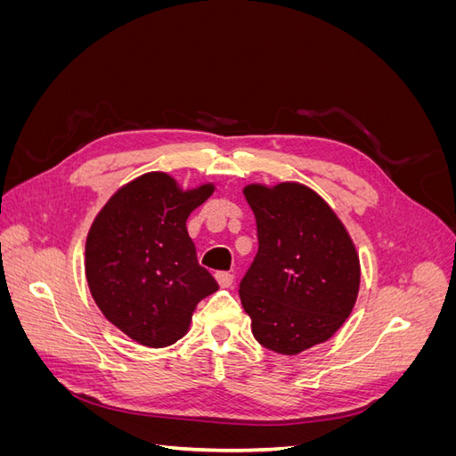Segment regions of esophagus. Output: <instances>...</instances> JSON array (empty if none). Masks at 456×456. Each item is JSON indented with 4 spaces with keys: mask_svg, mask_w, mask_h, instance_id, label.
Returning a JSON list of instances; mask_svg holds the SVG:
<instances>
[{
    "mask_svg": "<svg viewBox=\"0 0 456 456\" xmlns=\"http://www.w3.org/2000/svg\"><path fill=\"white\" fill-rule=\"evenodd\" d=\"M215 280L220 285V289H230L233 283V275L228 272H218V273H215Z\"/></svg>",
    "mask_w": 456,
    "mask_h": 456,
    "instance_id": "esophagus-1",
    "label": "esophagus"
}]
</instances>
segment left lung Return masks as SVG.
I'll use <instances>...</instances> for the list:
<instances>
[{
	"label": "left lung",
	"instance_id": "left-lung-1",
	"mask_svg": "<svg viewBox=\"0 0 456 456\" xmlns=\"http://www.w3.org/2000/svg\"><path fill=\"white\" fill-rule=\"evenodd\" d=\"M243 196L258 232V253L240 283L255 338L283 355L327 342L360 293V255L346 226L300 183H253Z\"/></svg>",
	"mask_w": 456,
	"mask_h": 456
}]
</instances>
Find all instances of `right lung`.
<instances>
[{
	"label": "right lung",
	"mask_w": 456,
	"mask_h": 456,
	"mask_svg": "<svg viewBox=\"0 0 456 456\" xmlns=\"http://www.w3.org/2000/svg\"><path fill=\"white\" fill-rule=\"evenodd\" d=\"M213 191V183L183 188L169 173L151 171L123 184L93 220L86 241L91 297L142 346L181 340L200 300L218 291L186 230L190 213Z\"/></svg>",
	"instance_id": "1"
}]
</instances>
